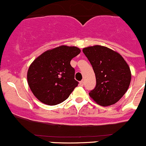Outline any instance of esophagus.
<instances>
[{
	"mask_svg": "<svg viewBox=\"0 0 146 146\" xmlns=\"http://www.w3.org/2000/svg\"><path fill=\"white\" fill-rule=\"evenodd\" d=\"M79 85H80L81 86H84V82H83V81H81V82H79Z\"/></svg>",
	"mask_w": 146,
	"mask_h": 146,
	"instance_id": "esophagus-1",
	"label": "esophagus"
}]
</instances>
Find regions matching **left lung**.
Listing matches in <instances>:
<instances>
[{
    "mask_svg": "<svg viewBox=\"0 0 146 146\" xmlns=\"http://www.w3.org/2000/svg\"><path fill=\"white\" fill-rule=\"evenodd\" d=\"M96 74V86L89 96L98 105L109 106L118 102L128 90L130 67L117 51L96 45L83 48Z\"/></svg>",
    "mask_w": 146,
    "mask_h": 146,
    "instance_id": "1",
    "label": "left lung"
}]
</instances>
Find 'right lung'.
I'll return each instance as SVG.
<instances>
[{
	"label": "right lung",
	"instance_id": "1",
	"mask_svg": "<svg viewBox=\"0 0 146 146\" xmlns=\"http://www.w3.org/2000/svg\"><path fill=\"white\" fill-rule=\"evenodd\" d=\"M80 52L76 46L62 45L45 51L33 61L28 69L27 82L38 100L55 106L67 99L78 86L70 61Z\"/></svg>",
	"mask_w": 146,
	"mask_h": 146
}]
</instances>
